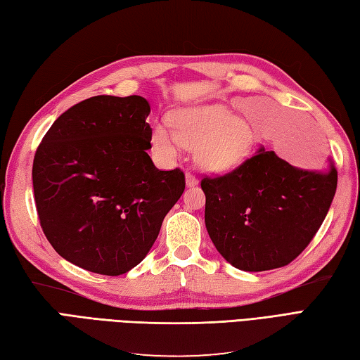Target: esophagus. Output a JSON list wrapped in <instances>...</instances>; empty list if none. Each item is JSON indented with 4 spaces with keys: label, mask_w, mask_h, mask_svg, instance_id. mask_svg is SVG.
<instances>
[{
    "label": "esophagus",
    "mask_w": 360,
    "mask_h": 360,
    "mask_svg": "<svg viewBox=\"0 0 360 360\" xmlns=\"http://www.w3.org/2000/svg\"><path fill=\"white\" fill-rule=\"evenodd\" d=\"M186 184H187V187H195V186H198V178L195 176V174L186 173Z\"/></svg>",
    "instance_id": "obj_1"
}]
</instances>
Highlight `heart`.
I'll return each mask as SVG.
<instances>
[{"label":"heart","instance_id":"heart-1","mask_svg":"<svg viewBox=\"0 0 360 360\" xmlns=\"http://www.w3.org/2000/svg\"><path fill=\"white\" fill-rule=\"evenodd\" d=\"M173 131L155 124L150 133L152 146L165 160H173L179 147H196V162L207 172L236 169L257 147V136L245 120L235 118L222 105L186 108L170 115Z\"/></svg>","mask_w":360,"mask_h":360}]
</instances>
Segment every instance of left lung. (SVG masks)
<instances>
[{
  "label": "left lung",
  "mask_w": 360,
  "mask_h": 360,
  "mask_svg": "<svg viewBox=\"0 0 360 360\" xmlns=\"http://www.w3.org/2000/svg\"><path fill=\"white\" fill-rule=\"evenodd\" d=\"M205 227L225 261L244 271L288 265L327 216L338 170H304L261 146L235 170L200 181Z\"/></svg>",
  "instance_id": "1"
}]
</instances>
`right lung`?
<instances>
[{
    "mask_svg": "<svg viewBox=\"0 0 360 360\" xmlns=\"http://www.w3.org/2000/svg\"><path fill=\"white\" fill-rule=\"evenodd\" d=\"M146 98L99 95L70 107L33 160L41 229L81 269L120 276L147 256L186 188L179 169L158 170L147 150Z\"/></svg>",
    "mask_w": 360,
    "mask_h": 360,
    "instance_id": "1",
    "label": "right lung"
}]
</instances>
